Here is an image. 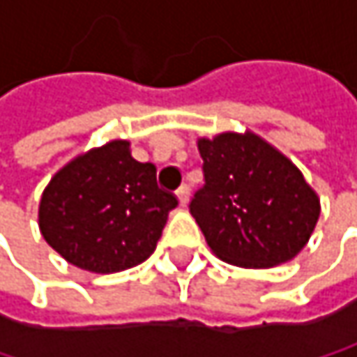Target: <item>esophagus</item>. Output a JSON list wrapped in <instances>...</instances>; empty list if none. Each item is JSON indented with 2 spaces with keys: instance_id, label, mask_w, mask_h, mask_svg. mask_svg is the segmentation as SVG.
Returning <instances> with one entry per match:
<instances>
[{
  "instance_id": "1",
  "label": "esophagus",
  "mask_w": 357,
  "mask_h": 357,
  "mask_svg": "<svg viewBox=\"0 0 357 357\" xmlns=\"http://www.w3.org/2000/svg\"><path fill=\"white\" fill-rule=\"evenodd\" d=\"M176 194H178L179 204H181V206H185V204H188V198H190V188H188V185L183 183V185L179 188Z\"/></svg>"
}]
</instances>
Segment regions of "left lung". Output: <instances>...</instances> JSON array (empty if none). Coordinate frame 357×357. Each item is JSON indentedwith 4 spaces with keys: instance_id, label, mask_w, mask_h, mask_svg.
<instances>
[{
    "instance_id": "1",
    "label": "left lung",
    "mask_w": 357,
    "mask_h": 357,
    "mask_svg": "<svg viewBox=\"0 0 357 357\" xmlns=\"http://www.w3.org/2000/svg\"><path fill=\"white\" fill-rule=\"evenodd\" d=\"M204 185L190 213L215 256L244 268H268L308 244L319 194L273 144L246 130L198 138Z\"/></svg>"
}]
</instances>
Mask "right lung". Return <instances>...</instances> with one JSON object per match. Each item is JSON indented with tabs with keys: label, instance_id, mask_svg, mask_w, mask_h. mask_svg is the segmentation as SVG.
<instances>
[{
	"label": "right lung",
	"instance_id": "1",
	"mask_svg": "<svg viewBox=\"0 0 357 357\" xmlns=\"http://www.w3.org/2000/svg\"><path fill=\"white\" fill-rule=\"evenodd\" d=\"M176 206L178 198L157 185V167L136 161L128 140H111L51 178L38 229L70 264L107 275L144 262Z\"/></svg>",
	"mask_w": 357,
	"mask_h": 357
}]
</instances>
